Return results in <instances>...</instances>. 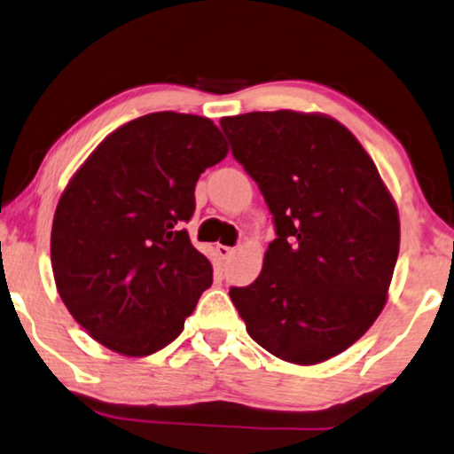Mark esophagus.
I'll list each match as a JSON object with an SVG mask.
<instances>
[{
	"mask_svg": "<svg viewBox=\"0 0 454 454\" xmlns=\"http://www.w3.org/2000/svg\"><path fill=\"white\" fill-rule=\"evenodd\" d=\"M234 249L232 247H226V245H217V255H220L222 259H231L232 257Z\"/></svg>",
	"mask_w": 454,
	"mask_h": 454,
	"instance_id": "1",
	"label": "esophagus"
}]
</instances>
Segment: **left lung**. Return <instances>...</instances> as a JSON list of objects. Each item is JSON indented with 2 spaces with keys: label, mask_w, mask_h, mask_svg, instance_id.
Wrapping results in <instances>:
<instances>
[{
  "label": "left lung",
  "mask_w": 454,
  "mask_h": 454,
  "mask_svg": "<svg viewBox=\"0 0 454 454\" xmlns=\"http://www.w3.org/2000/svg\"><path fill=\"white\" fill-rule=\"evenodd\" d=\"M220 126L276 226L257 280L231 288L247 332L288 364L336 357L388 299L401 245L395 199L353 132L324 114L251 112Z\"/></svg>",
  "instance_id": "1"
}]
</instances>
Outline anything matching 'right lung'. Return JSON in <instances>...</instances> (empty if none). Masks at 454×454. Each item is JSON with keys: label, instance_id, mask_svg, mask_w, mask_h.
I'll list each match as a JSON object with an SVG mask.
<instances>
[{"label": "right lung", "instance_id": "1", "mask_svg": "<svg viewBox=\"0 0 454 454\" xmlns=\"http://www.w3.org/2000/svg\"><path fill=\"white\" fill-rule=\"evenodd\" d=\"M228 153L209 118L155 112L99 143L70 178L51 226V268L72 317L124 357L170 344L211 286L183 223L195 184Z\"/></svg>", "mask_w": 454, "mask_h": 454}]
</instances>
